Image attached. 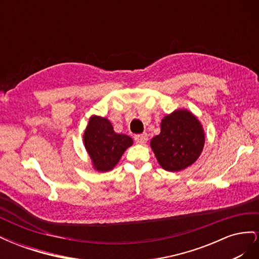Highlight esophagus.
<instances>
[{
	"label": "esophagus",
	"instance_id": "obj_1",
	"mask_svg": "<svg viewBox=\"0 0 259 259\" xmlns=\"http://www.w3.org/2000/svg\"><path fill=\"white\" fill-rule=\"evenodd\" d=\"M134 139H135V142H136L137 144L144 145V144H146V143H147V140H148V136H147L146 133H144V134L135 135V136H134Z\"/></svg>",
	"mask_w": 259,
	"mask_h": 259
}]
</instances>
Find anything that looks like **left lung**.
<instances>
[{"label":"left lung","instance_id":"8db88e82","mask_svg":"<svg viewBox=\"0 0 259 259\" xmlns=\"http://www.w3.org/2000/svg\"><path fill=\"white\" fill-rule=\"evenodd\" d=\"M150 146L164 169L179 171L198 160L204 147V131L191 112L176 110L163 117L161 133Z\"/></svg>","mask_w":259,"mask_h":259}]
</instances>
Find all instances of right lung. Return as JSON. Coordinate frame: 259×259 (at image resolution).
Instances as JSON below:
<instances>
[{
    "mask_svg": "<svg viewBox=\"0 0 259 259\" xmlns=\"http://www.w3.org/2000/svg\"><path fill=\"white\" fill-rule=\"evenodd\" d=\"M83 139L94 168L98 171L112 169L124 151L133 145L130 136L116 134L109 120L97 115L90 119Z\"/></svg>",
    "mask_w": 259,
    "mask_h": 259,
    "instance_id": "add662e5",
    "label": "right lung"
}]
</instances>
